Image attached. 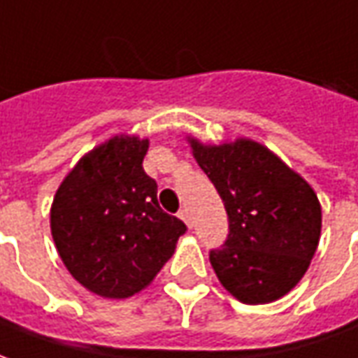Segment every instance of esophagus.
Instances as JSON below:
<instances>
[{
    "label": "esophagus",
    "mask_w": 358,
    "mask_h": 358,
    "mask_svg": "<svg viewBox=\"0 0 358 358\" xmlns=\"http://www.w3.org/2000/svg\"><path fill=\"white\" fill-rule=\"evenodd\" d=\"M178 217L182 219V221L186 222L187 229H194V221H192V215H189V211H187L186 207H182V209H180Z\"/></svg>",
    "instance_id": "obj_1"
}]
</instances>
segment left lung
Here are the masks:
<instances>
[{"label": "left lung", "instance_id": "obj_1", "mask_svg": "<svg viewBox=\"0 0 358 358\" xmlns=\"http://www.w3.org/2000/svg\"><path fill=\"white\" fill-rule=\"evenodd\" d=\"M187 143L229 215V236L209 254L219 281L244 304L279 301L304 277L318 248L316 192L252 139L205 145L187 136Z\"/></svg>", "mask_w": 358, "mask_h": 358}]
</instances>
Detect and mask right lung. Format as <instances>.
<instances>
[{
	"label": "right lung",
	"mask_w": 358,
	"mask_h": 358,
	"mask_svg": "<svg viewBox=\"0 0 358 358\" xmlns=\"http://www.w3.org/2000/svg\"><path fill=\"white\" fill-rule=\"evenodd\" d=\"M149 139L114 136L83 155L57 187L50 229L67 271L87 291L127 299L151 285L186 232L157 201L143 171Z\"/></svg>",
	"instance_id": "1"
}]
</instances>
